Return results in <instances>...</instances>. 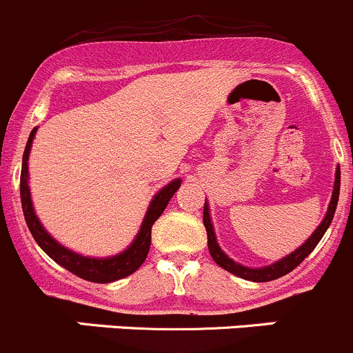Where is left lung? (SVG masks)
I'll return each instance as SVG.
<instances>
[{
  "instance_id": "left-lung-1",
  "label": "left lung",
  "mask_w": 353,
  "mask_h": 353,
  "mask_svg": "<svg viewBox=\"0 0 353 353\" xmlns=\"http://www.w3.org/2000/svg\"><path fill=\"white\" fill-rule=\"evenodd\" d=\"M338 197H340V168H336V173H334V187H333V195H331V201L330 205H327V212L324 216V219L321 221V225L317 226L316 232L299 247V249L294 250L292 254H288L287 257L283 259L276 261L274 264L271 266H264V268H247L242 266V264L235 263L233 259H230L221 249H219L218 242H216V235H214V228H212V223H211V216H209V205L208 202L204 204V226H205V232H208V247H209V254L211 257L214 259V263L218 266H221L223 270H226L228 273L235 274V276L243 278V280H249V281H257V283H263V281H271V280H276V278L285 276L288 274L290 271H294L314 249L316 245L319 243V240L323 239V235L326 233L327 226L331 225L333 221V216L334 211H336V204H338Z\"/></svg>"
}]
</instances>
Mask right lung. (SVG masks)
Returning a JSON list of instances; mask_svg holds the SVG:
<instances>
[{"mask_svg": "<svg viewBox=\"0 0 353 353\" xmlns=\"http://www.w3.org/2000/svg\"><path fill=\"white\" fill-rule=\"evenodd\" d=\"M37 128H34L29 135V141H27L26 151H23V159H22V173H20V199H22V209L23 216H26V223L29 226L30 233H32L34 240L37 242V245L54 261L59 266H63L65 270H68L70 273L77 274L79 278L87 281H92V283H111V281L121 280L125 276H130L132 273L139 270L142 266V263L145 261L149 252V247H151V228L154 225L156 219L163 214V211L168 205L170 199L173 197V194L180 187L181 180L175 178L173 181H170L166 187H163L158 194L154 195V199L149 204L148 212L144 216V221H142L141 230H139L137 236H135L134 242L130 243L128 249H125L123 252H120L118 256L111 257H85L80 256V254L73 252V250L66 249L61 243H58L50 233L44 230V226L41 225V221L37 219L36 212H34L32 199H30V188H29V154L30 148H32V141L36 137Z\"/></svg>", "mask_w": 353, "mask_h": 353, "instance_id": "add662e5", "label": "right lung"}]
</instances>
